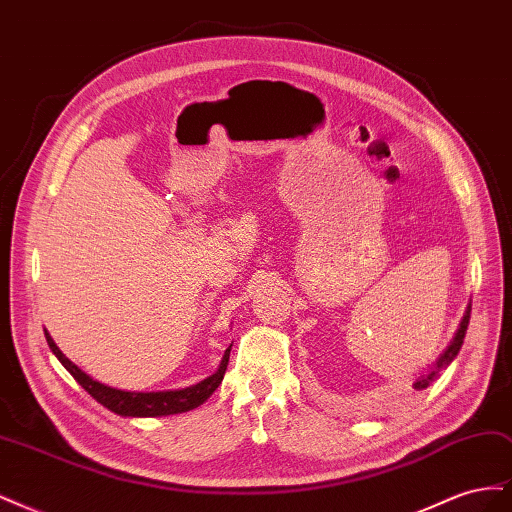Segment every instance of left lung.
<instances>
[{"label":"left lung","mask_w":512,"mask_h":512,"mask_svg":"<svg viewBox=\"0 0 512 512\" xmlns=\"http://www.w3.org/2000/svg\"><path fill=\"white\" fill-rule=\"evenodd\" d=\"M470 312H472V305L468 307V312H466V316H463V320H461V327H459V331H457V335H455V339L451 342V346L446 348V352L440 356V361H438V365L433 367L429 374H425V376H421L418 378L416 382H414V389L416 391H421V389H427L429 386V382H433L436 380L442 371L453 363V359L457 356V352H459V348H461V344H463V337H466V331H468V324H470Z\"/></svg>","instance_id":"obj_1"}]
</instances>
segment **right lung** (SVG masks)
Masks as SVG:
<instances>
[{"mask_svg": "<svg viewBox=\"0 0 512 512\" xmlns=\"http://www.w3.org/2000/svg\"><path fill=\"white\" fill-rule=\"evenodd\" d=\"M44 335H46V344H49V348L61 361V365L70 371L72 378L79 382L83 389L98 401V404H102L104 408H108L119 416H166V414H179V412H188V410L198 408L222 384V378H224L226 367H228V359H230V348H228L224 352L220 369L215 371L213 376H209L207 380L198 382L194 386H188V389L158 391V393H130V391L111 389V386L100 384L98 380L89 378L85 371H81L68 359V356L61 354V350L55 346L49 333H44Z\"/></svg>", "mask_w": 512, "mask_h": 512, "instance_id": "1", "label": "right lung"}]
</instances>
